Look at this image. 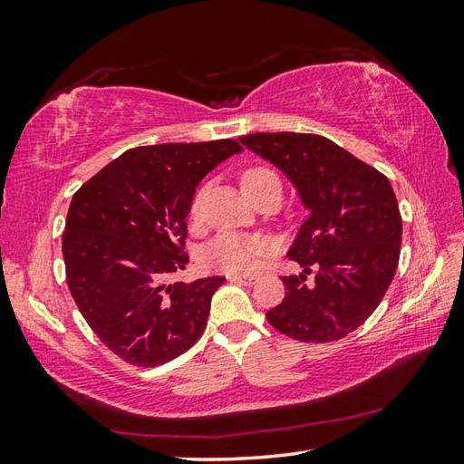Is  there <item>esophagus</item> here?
<instances>
[{
  "label": "esophagus",
  "mask_w": 464,
  "mask_h": 464,
  "mask_svg": "<svg viewBox=\"0 0 464 464\" xmlns=\"http://www.w3.org/2000/svg\"><path fill=\"white\" fill-rule=\"evenodd\" d=\"M227 279L231 283H247V285L255 281V277H249V275H227Z\"/></svg>",
  "instance_id": "obj_1"
}]
</instances>
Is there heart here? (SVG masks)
Masks as SVG:
<instances>
[{
    "instance_id": "b5f03b06",
    "label": "heart",
    "mask_w": 464,
    "mask_h": 464,
    "mask_svg": "<svg viewBox=\"0 0 464 464\" xmlns=\"http://www.w3.org/2000/svg\"><path fill=\"white\" fill-rule=\"evenodd\" d=\"M269 181H279L277 173L269 167L255 165L245 169L241 175V185L245 193H253L261 189L263 185ZM203 191H197L191 201V217L197 219L201 211ZM271 253L269 241L261 237H251V235H239V233H221L207 245L201 253V263L205 269L221 271L229 275H247L257 271L265 257Z\"/></svg>"
}]
</instances>
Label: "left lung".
Instances as JSON below:
<instances>
[{
    "label": "left lung",
    "instance_id": "left-lung-1",
    "mask_svg": "<svg viewBox=\"0 0 464 464\" xmlns=\"http://www.w3.org/2000/svg\"><path fill=\"white\" fill-rule=\"evenodd\" d=\"M239 140L277 165L311 211L289 251L303 273L281 277L285 299L265 317L301 343L347 337L379 307L399 265L402 219L389 179L323 135Z\"/></svg>",
    "mask_w": 464,
    "mask_h": 464
}]
</instances>
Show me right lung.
Here are the masks:
<instances>
[{
  "instance_id": "obj_1",
  "label": "right lung",
  "mask_w": 464,
  "mask_h": 464,
  "mask_svg": "<svg viewBox=\"0 0 464 464\" xmlns=\"http://www.w3.org/2000/svg\"><path fill=\"white\" fill-rule=\"evenodd\" d=\"M235 140L133 147L75 191L62 237L69 293L100 341L135 367L179 357L201 337L225 277L167 283L185 269L195 187Z\"/></svg>"
}]
</instances>
